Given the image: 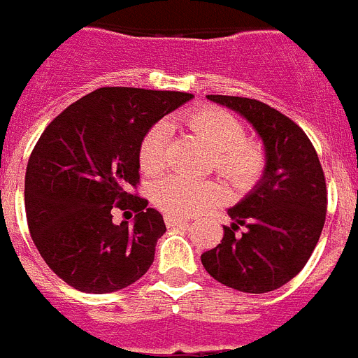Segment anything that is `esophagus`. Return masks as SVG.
<instances>
[{"label":"esophagus","instance_id":"1","mask_svg":"<svg viewBox=\"0 0 358 358\" xmlns=\"http://www.w3.org/2000/svg\"><path fill=\"white\" fill-rule=\"evenodd\" d=\"M187 222H189L187 218H182V216L165 215V224H167V227H174V225H185Z\"/></svg>","mask_w":358,"mask_h":358}]
</instances>
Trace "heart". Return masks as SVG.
Returning <instances> with one entry per match:
<instances>
[{
  "label": "heart",
  "mask_w": 358,
  "mask_h": 358,
  "mask_svg": "<svg viewBox=\"0 0 358 358\" xmlns=\"http://www.w3.org/2000/svg\"><path fill=\"white\" fill-rule=\"evenodd\" d=\"M185 123L215 151V167L236 189H251L267 167L266 149L245 136L244 125L224 109L206 107L191 113ZM169 140L167 123H156L143 136L138 151L142 173L155 176L165 167V147ZM227 196L218 182H196L184 176H167L155 185L152 200L162 211L174 216H191L218 206Z\"/></svg>",
  "instance_id": "obj_1"
}]
</instances>
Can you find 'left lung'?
I'll list each match as a JSON object with an SVG mask.
<instances>
[{
    "label": "left lung",
    "instance_id": "obj_1",
    "mask_svg": "<svg viewBox=\"0 0 358 358\" xmlns=\"http://www.w3.org/2000/svg\"><path fill=\"white\" fill-rule=\"evenodd\" d=\"M248 120L262 138L267 167L242 202L227 209L233 224L202 255L206 271L244 293L278 289L299 275L326 222V178L313 143L293 120L269 105L240 96L209 94ZM245 225V233L238 229Z\"/></svg>",
    "mask_w": 358,
    "mask_h": 358
}]
</instances>
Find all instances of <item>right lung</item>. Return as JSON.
Returning a JSON list of instances; mask_svg holds the SVG:
<instances>
[{"label":"right lung","mask_w":358,"mask_h":358,"mask_svg":"<svg viewBox=\"0 0 358 358\" xmlns=\"http://www.w3.org/2000/svg\"><path fill=\"white\" fill-rule=\"evenodd\" d=\"M189 92L101 87L47 125L29 158L25 211L47 266L83 293H113L142 278L165 233L164 216L131 194L140 182L138 151ZM137 213L112 222V209Z\"/></svg>","instance_id":"1"}]
</instances>
